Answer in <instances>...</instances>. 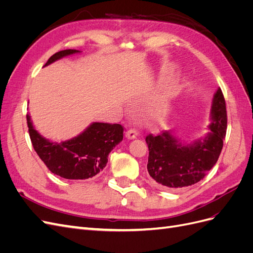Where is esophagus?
<instances>
[{"label":"esophagus","instance_id":"esophagus-1","mask_svg":"<svg viewBox=\"0 0 253 253\" xmlns=\"http://www.w3.org/2000/svg\"><path fill=\"white\" fill-rule=\"evenodd\" d=\"M137 136H138V132H137L134 128L128 129V131L126 133V137L127 139H135Z\"/></svg>","mask_w":253,"mask_h":253}]
</instances>
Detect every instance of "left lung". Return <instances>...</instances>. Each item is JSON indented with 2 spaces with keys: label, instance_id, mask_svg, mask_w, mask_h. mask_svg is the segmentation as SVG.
I'll use <instances>...</instances> for the list:
<instances>
[{
  "label": "left lung",
  "instance_id": "8db88e82",
  "mask_svg": "<svg viewBox=\"0 0 253 253\" xmlns=\"http://www.w3.org/2000/svg\"><path fill=\"white\" fill-rule=\"evenodd\" d=\"M208 128L204 137L190 143L180 140L172 131L145 137L148 172L157 188L180 190L193 186L216 164L227 129L226 102L219 87L212 99Z\"/></svg>",
  "mask_w": 253,
  "mask_h": 253
}]
</instances>
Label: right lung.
<instances>
[{
    "label": "right lung",
    "instance_id": "obj_1",
    "mask_svg": "<svg viewBox=\"0 0 253 253\" xmlns=\"http://www.w3.org/2000/svg\"><path fill=\"white\" fill-rule=\"evenodd\" d=\"M79 52L77 49L58 51L44 66ZM26 118L30 140L37 154L50 172L66 179H87L97 175L108 164L111 151L124 139V127L120 125L93 122L71 139L51 141L37 131L29 115Z\"/></svg>",
    "mask_w": 253,
    "mask_h": 253
}]
</instances>
